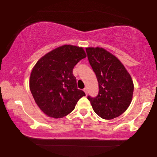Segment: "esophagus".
<instances>
[{"label": "esophagus", "mask_w": 157, "mask_h": 157, "mask_svg": "<svg viewBox=\"0 0 157 157\" xmlns=\"http://www.w3.org/2000/svg\"><path fill=\"white\" fill-rule=\"evenodd\" d=\"M83 91L85 92V93L86 94H87V88H85V89L83 90Z\"/></svg>", "instance_id": "esophagus-1"}]
</instances>
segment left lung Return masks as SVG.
<instances>
[{"label": "left lung", "instance_id": "8db88e82", "mask_svg": "<svg viewBox=\"0 0 157 157\" xmlns=\"http://www.w3.org/2000/svg\"><path fill=\"white\" fill-rule=\"evenodd\" d=\"M90 65L99 83L96 98L88 96L94 112L105 120L124 113L131 104L134 83L120 59L102 48H86Z\"/></svg>", "mask_w": 157, "mask_h": 157}]
</instances>
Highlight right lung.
<instances>
[{
    "instance_id": "1",
    "label": "right lung",
    "mask_w": 157,
    "mask_h": 157,
    "mask_svg": "<svg viewBox=\"0 0 157 157\" xmlns=\"http://www.w3.org/2000/svg\"><path fill=\"white\" fill-rule=\"evenodd\" d=\"M86 56L83 48L64 45L48 52L35 65L30 90L35 103L47 116L56 119L67 116L85 95L78 89L72 70Z\"/></svg>"
}]
</instances>
